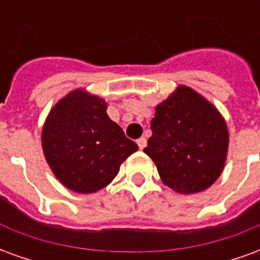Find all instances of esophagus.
<instances>
[{"instance_id": "esophagus-1", "label": "esophagus", "mask_w": 260, "mask_h": 260, "mask_svg": "<svg viewBox=\"0 0 260 260\" xmlns=\"http://www.w3.org/2000/svg\"><path fill=\"white\" fill-rule=\"evenodd\" d=\"M136 143H138L139 149H145V147H146V145H147L146 138H139V139L136 141Z\"/></svg>"}]
</instances>
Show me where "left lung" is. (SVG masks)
I'll list each match as a JSON object with an SVG mask.
<instances>
[{
  "instance_id": "8db88e82",
  "label": "left lung",
  "mask_w": 260,
  "mask_h": 260,
  "mask_svg": "<svg viewBox=\"0 0 260 260\" xmlns=\"http://www.w3.org/2000/svg\"><path fill=\"white\" fill-rule=\"evenodd\" d=\"M152 136L143 149L164 185L189 195L207 189L224 169L229 129L212 103L188 86H178L156 107Z\"/></svg>"
}]
</instances>
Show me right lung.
Segmentation results:
<instances>
[{
    "instance_id": "1",
    "label": "right lung",
    "mask_w": 260,
    "mask_h": 260,
    "mask_svg": "<svg viewBox=\"0 0 260 260\" xmlns=\"http://www.w3.org/2000/svg\"><path fill=\"white\" fill-rule=\"evenodd\" d=\"M42 146L54 175L68 189L93 193L107 186L138 150L107 115V103L83 89L62 97L48 114Z\"/></svg>"
}]
</instances>
